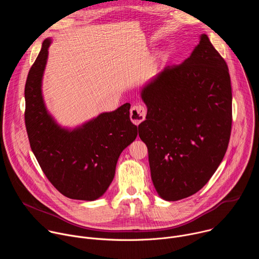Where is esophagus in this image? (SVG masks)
<instances>
[{
	"label": "esophagus",
	"instance_id": "34e87169",
	"mask_svg": "<svg viewBox=\"0 0 259 259\" xmlns=\"http://www.w3.org/2000/svg\"><path fill=\"white\" fill-rule=\"evenodd\" d=\"M146 115V110L142 105H135L130 110V119L135 125H139Z\"/></svg>",
	"mask_w": 259,
	"mask_h": 259
}]
</instances>
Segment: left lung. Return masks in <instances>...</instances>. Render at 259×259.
I'll use <instances>...</instances> for the list:
<instances>
[{
	"label": "left lung",
	"mask_w": 259,
	"mask_h": 259,
	"mask_svg": "<svg viewBox=\"0 0 259 259\" xmlns=\"http://www.w3.org/2000/svg\"><path fill=\"white\" fill-rule=\"evenodd\" d=\"M147 107L138 126L154 187L166 201L199 192L223 161L232 129L228 65L202 33L191 56L165 66L140 90Z\"/></svg>",
	"instance_id": "obj_1"
}]
</instances>
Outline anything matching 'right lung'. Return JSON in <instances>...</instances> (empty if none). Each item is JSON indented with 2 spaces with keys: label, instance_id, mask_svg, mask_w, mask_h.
<instances>
[{
  "label": "right lung",
  "instance_id": "add662e5",
  "mask_svg": "<svg viewBox=\"0 0 259 259\" xmlns=\"http://www.w3.org/2000/svg\"><path fill=\"white\" fill-rule=\"evenodd\" d=\"M52 39L47 38L25 83V126L31 151L63 196L82 201L102 197L112 183L121 153L137 136L130 103L81 125H60L46 106L43 78Z\"/></svg>",
  "mask_w": 259,
  "mask_h": 259
}]
</instances>
